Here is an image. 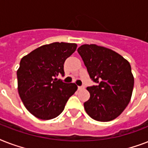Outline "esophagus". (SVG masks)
I'll list each match as a JSON object with an SVG mask.
<instances>
[{
    "label": "esophagus",
    "instance_id": "34e87169",
    "mask_svg": "<svg viewBox=\"0 0 148 148\" xmlns=\"http://www.w3.org/2000/svg\"><path fill=\"white\" fill-rule=\"evenodd\" d=\"M83 89H84V87H83V86H78V90H83Z\"/></svg>",
    "mask_w": 148,
    "mask_h": 148
}]
</instances>
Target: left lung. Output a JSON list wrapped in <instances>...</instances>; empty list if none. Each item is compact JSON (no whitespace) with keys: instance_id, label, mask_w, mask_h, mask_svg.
I'll use <instances>...</instances> for the list:
<instances>
[{"instance_id":"8db88e82","label":"left lung","mask_w":148,"mask_h":148,"mask_svg":"<svg viewBox=\"0 0 148 148\" xmlns=\"http://www.w3.org/2000/svg\"><path fill=\"white\" fill-rule=\"evenodd\" d=\"M90 77L98 85L88 87L90 98L84 103L86 112L97 121L117 118L126 108L133 92L130 63L111 49L96 45L78 47Z\"/></svg>"}]
</instances>
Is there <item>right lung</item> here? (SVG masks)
<instances>
[{"instance_id": "1", "label": "right lung", "mask_w": 148, "mask_h": 148, "mask_svg": "<svg viewBox=\"0 0 148 148\" xmlns=\"http://www.w3.org/2000/svg\"><path fill=\"white\" fill-rule=\"evenodd\" d=\"M74 43L53 42L34 50L22 58L17 71V90L27 110L41 120L58 117L77 90L74 83L54 78L64 75V64L76 51Z\"/></svg>"}]
</instances>
